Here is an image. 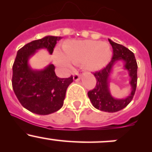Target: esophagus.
<instances>
[{
    "label": "esophagus",
    "mask_w": 152,
    "mask_h": 152,
    "mask_svg": "<svg viewBox=\"0 0 152 152\" xmlns=\"http://www.w3.org/2000/svg\"><path fill=\"white\" fill-rule=\"evenodd\" d=\"M80 79V75L79 73H75L73 75V80L74 81H79Z\"/></svg>",
    "instance_id": "obj_1"
}]
</instances>
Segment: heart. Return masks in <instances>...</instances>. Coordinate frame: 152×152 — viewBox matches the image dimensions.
Wrapping results in <instances>:
<instances>
[{
    "instance_id": "heart-1",
    "label": "heart",
    "mask_w": 152,
    "mask_h": 152,
    "mask_svg": "<svg viewBox=\"0 0 152 152\" xmlns=\"http://www.w3.org/2000/svg\"><path fill=\"white\" fill-rule=\"evenodd\" d=\"M112 50L106 42L96 40L73 41L64 46V53L56 49L53 59L57 65L65 68L72 67V61L82 62L86 69L96 70L102 68L110 60Z\"/></svg>"
}]
</instances>
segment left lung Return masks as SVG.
Returning <instances> with one entry per match:
<instances>
[{
    "label": "left lung",
    "instance_id": "left-lung-1",
    "mask_svg": "<svg viewBox=\"0 0 152 152\" xmlns=\"http://www.w3.org/2000/svg\"><path fill=\"white\" fill-rule=\"evenodd\" d=\"M113 49L112 60L104 68L95 72L96 85L93 90L87 93L92 104L97 110L107 113H115L125 108L133 99L137 87V64L132 52L124 45L109 39ZM122 61L124 69L127 70L130 77L131 93L125 99H116L111 95L108 89L109 76L116 62Z\"/></svg>",
    "mask_w": 152,
    "mask_h": 152
}]
</instances>
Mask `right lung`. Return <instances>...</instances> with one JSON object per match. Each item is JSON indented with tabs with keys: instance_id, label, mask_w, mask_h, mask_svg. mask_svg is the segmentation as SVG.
<instances>
[{
	"instance_id": "1",
	"label": "right lung",
	"mask_w": 152,
	"mask_h": 152,
	"mask_svg": "<svg viewBox=\"0 0 152 152\" xmlns=\"http://www.w3.org/2000/svg\"><path fill=\"white\" fill-rule=\"evenodd\" d=\"M61 37L46 36L28 42L18 50L12 67V87L24 108L38 115H48L62 108L67 88L73 82V76L61 79L50 63L42 70H34L28 60L39 49H46L52 54Z\"/></svg>"
}]
</instances>
